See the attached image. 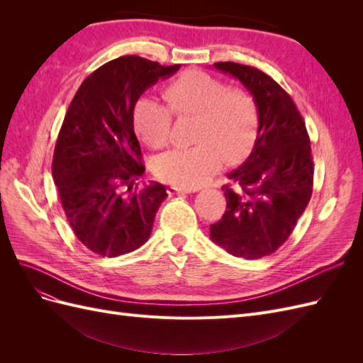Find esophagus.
<instances>
[{"label": "esophagus", "instance_id": "esophagus-1", "mask_svg": "<svg viewBox=\"0 0 363 363\" xmlns=\"http://www.w3.org/2000/svg\"><path fill=\"white\" fill-rule=\"evenodd\" d=\"M172 192L175 194H191V192H196L199 189H192V188H182V186H171L169 188Z\"/></svg>", "mask_w": 363, "mask_h": 363}]
</instances>
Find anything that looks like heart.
Segmentation results:
<instances>
[{"label": "heart", "instance_id": "obj_1", "mask_svg": "<svg viewBox=\"0 0 363 363\" xmlns=\"http://www.w3.org/2000/svg\"><path fill=\"white\" fill-rule=\"evenodd\" d=\"M168 107L177 116H199L200 144L174 148L156 159L159 177L182 188H196L221 168L225 159L238 163L248 156L259 130V111L247 91L228 87L225 82L201 71H186L163 91ZM142 140L152 148L168 142L172 115L160 103L142 98L133 113Z\"/></svg>", "mask_w": 363, "mask_h": 363}]
</instances>
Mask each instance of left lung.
I'll list each match as a JSON object with an SVG mask.
<instances>
[{
	"label": "left lung",
	"instance_id": "8db88e82",
	"mask_svg": "<svg viewBox=\"0 0 363 363\" xmlns=\"http://www.w3.org/2000/svg\"><path fill=\"white\" fill-rule=\"evenodd\" d=\"M213 67L233 75L255 98L259 130L251 155L227 175V208L211 225V239L236 257L260 259L286 242L309 204L311 139L292 98L268 74L235 62Z\"/></svg>",
	"mask_w": 363,
	"mask_h": 363
}]
</instances>
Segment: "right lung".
I'll return each mask as SVG.
<instances>
[{
    "instance_id": "obj_1",
    "label": "right lung",
    "mask_w": 363,
    "mask_h": 363,
    "mask_svg": "<svg viewBox=\"0 0 363 363\" xmlns=\"http://www.w3.org/2000/svg\"><path fill=\"white\" fill-rule=\"evenodd\" d=\"M179 69L139 56L118 57L87 77L65 115L52 179L72 232L103 257L144 245L168 196L157 182L138 189L145 167L133 111L148 87Z\"/></svg>"
}]
</instances>
